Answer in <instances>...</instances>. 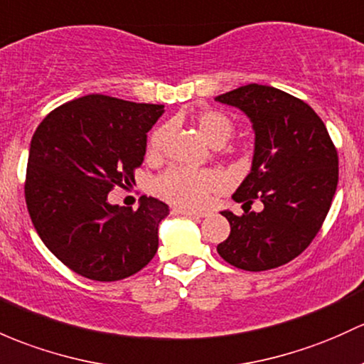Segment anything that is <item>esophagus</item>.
<instances>
[{
	"mask_svg": "<svg viewBox=\"0 0 364 364\" xmlns=\"http://www.w3.org/2000/svg\"><path fill=\"white\" fill-rule=\"evenodd\" d=\"M175 215H183V217H189V218H203L206 217L205 213L201 212H193V210H183V208H173Z\"/></svg>",
	"mask_w": 364,
	"mask_h": 364,
	"instance_id": "34e87169",
	"label": "esophagus"
}]
</instances>
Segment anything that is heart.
Wrapping results in <instances>:
<instances>
[{
	"label": "heart",
	"mask_w": 364,
	"mask_h": 364,
	"mask_svg": "<svg viewBox=\"0 0 364 364\" xmlns=\"http://www.w3.org/2000/svg\"><path fill=\"white\" fill-rule=\"evenodd\" d=\"M203 136L212 146H224L234 135V123L229 116L218 111H205L196 118ZM166 127H158L149 136V152L158 154L165 144ZM224 187V177L215 170H191L186 166H171L156 178L154 189L163 199L183 210H199L208 205L212 194Z\"/></svg>",
	"instance_id": "b5f03b06"
}]
</instances>
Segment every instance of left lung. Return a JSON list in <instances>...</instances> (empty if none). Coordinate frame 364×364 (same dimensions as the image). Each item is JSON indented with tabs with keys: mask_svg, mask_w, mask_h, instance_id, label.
<instances>
[{
	"mask_svg": "<svg viewBox=\"0 0 364 364\" xmlns=\"http://www.w3.org/2000/svg\"><path fill=\"white\" fill-rule=\"evenodd\" d=\"M218 102L241 109L253 124L252 171L232 199L243 215L222 212L230 234L218 255L243 271H269L299 257L321 229L338 182V154L311 105L267 85L222 93ZM260 200L264 208L245 206Z\"/></svg>",
	"mask_w": 364,
	"mask_h": 364,
	"instance_id": "obj_1",
	"label": "left lung"
}]
</instances>
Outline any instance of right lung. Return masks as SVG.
I'll use <instances>...</instances> for the list:
<instances>
[{
    "mask_svg": "<svg viewBox=\"0 0 364 364\" xmlns=\"http://www.w3.org/2000/svg\"><path fill=\"white\" fill-rule=\"evenodd\" d=\"M163 105L85 95L53 109L34 132L26 171V205L46 248L76 274L118 281L158 252L168 205L140 199L136 210L107 201L142 165L147 132Z\"/></svg>",
    "mask_w": 364,
    "mask_h": 364,
    "instance_id": "right-lung-1",
    "label": "right lung"
}]
</instances>
